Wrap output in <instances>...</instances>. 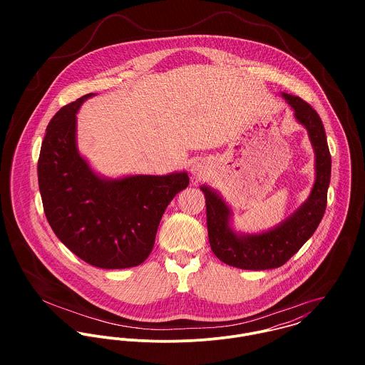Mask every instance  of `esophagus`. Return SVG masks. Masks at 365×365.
<instances>
[{
    "instance_id": "34e87169",
    "label": "esophagus",
    "mask_w": 365,
    "mask_h": 365,
    "mask_svg": "<svg viewBox=\"0 0 365 365\" xmlns=\"http://www.w3.org/2000/svg\"><path fill=\"white\" fill-rule=\"evenodd\" d=\"M192 170H194V171H197L198 174H201V173H202V168H201V165H200V164H195V165H192Z\"/></svg>"
}]
</instances>
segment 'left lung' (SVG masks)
Listing matches in <instances>:
<instances>
[{"mask_svg": "<svg viewBox=\"0 0 365 365\" xmlns=\"http://www.w3.org/2000/svg\"><path fill=\"white\" fill-rule=\"evenodd\" d=\"M284 98L308 129L316 152V181L308 201L278 227L255 236H239L229 227L230 209L213 191L201 188L207 198L210 249L219 260L242 269H269L285 264L314 233L327 204L331 157L322 119L302 98L289 94H284Z\"/></svg>", "mask_w": 365, "mask_h": 365, "instance_id": "8db88e82", "label": "left lung"}]
</instances>
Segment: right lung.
Listing matches in <instances>:
<instances>
[{
  "instance_id": "1",
  "label": "right lung",
  "mask_w": 365,
  "mask_h": 365,
  "mask_svg": "<svg viewBox=\"0 0 365 365\" xmlns=\"http://www.w3.org/2000/svg\"><path fill=\"white\" fill-rule=\"evenodd\" d=\"M87 94L57 110L38 160L45 215L54 235L81 260L129 268L146 260L171 200L188 187L187 173L103 180L76 148V113Z\"/></svg>"
}]
</instances>
